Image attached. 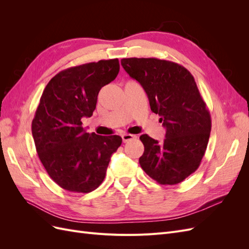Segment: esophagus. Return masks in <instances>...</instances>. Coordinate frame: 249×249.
Masks as SVG:
<instances>
[{
  "mask_svg": "<svg viewBox=\"0 0 249 249\" xmlns=\"http://www.w3.org/2000/svg\"><path fill=\"white\" fill-rule=\"evenodd\" d=\"M122 137H123V141H124V143H125V142H129V141H131V140L136 138V136H135V135H132V134H124Z\"/></svg>",
  "mask_w": 249,
  "mask_h": 249,
  "instance_id": "esophagus-1",
  "label": "esophagus"
}]
</instances>
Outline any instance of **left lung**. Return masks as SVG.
<instances>
[{
    "instance_id": "left-lung-1",
    "label": "left lung",
    "mask_w": 249,
    "mask_h": 249,
    "mask_svg": "<svg viewBox=\"0 0 249 249\" xmlns=\"http://www.w3.org/2000/svg\"><path fill=\"white\" fill-rule=\"evenodd\" d=\"M122 65L147 94L150 110L166 129L162 143L141 135V168L161 185H176L198 168L210 138V112L191 72L157 58H124Z\"/></svg>"
}]
</instances>
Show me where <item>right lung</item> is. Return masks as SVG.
<instances>
[{"instance_id": "right-lung-1", "label": "right lung", "mask_w": 249, "mask_h": 249, "mask_svg": "<svg viewBox=\"0 0 249 249\" xmlns=\"http://www.w3.org/2000/svg\"><path fill=\"white\" fill-rule=\"evenodd\" d=\"M118 71V59L72 66L58 72L43 90L32 120L36 152L50 178L67 191L95 190L122 144L117 135L89 134L82 126V118L92 115L100 90Z\"/></svg>"}]
</instances>
